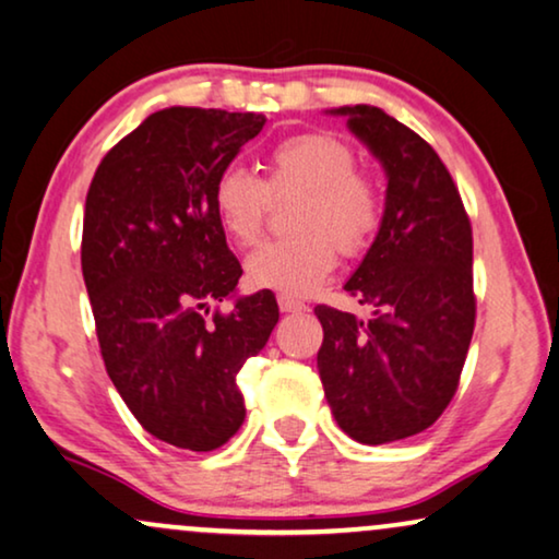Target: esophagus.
<instances>
[{
    "mask_svg": "<svg viewBox=\"0 0 559 559\" xmlns=\"http://www.w3.org/2000/svg\"><path fill=\"white\" fill-rule=\"evenodd\" d=\"M278 309L286 311V314H294V311L307 309V304H301L299 299H294V296L288 294H278Z\"/></svg>",
    "mask_w": 559,
    "mask_h": 559,
    "instance_id": "esophagus-1",
    "label": "esophagus"
}]
</instances>
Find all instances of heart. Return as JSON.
I'll use <instances>...</instances> for the list:
<instances>
[{"label": "heart", "mask_w": 559, "mask_h": 559, "mask_svg": "<svg viewBox=\"0 0 559 559\" xmlns=\"http://www.w3.org/2000/svg\"><path fill=\"white\" fill-rule=\"evenodd\" d=\"M265 181L245 168H225L214 181L212 204L219 227L237 245L263 233L271 193L301 191L294 225L299 235L271 240L245 263L258 288L304 296L337 265V250L355 255L381 225L383 202L373 178L355 168V155L326 132H301L265 153Z\"/></svg>", "instance_id": "heart-1"}]
</instances>
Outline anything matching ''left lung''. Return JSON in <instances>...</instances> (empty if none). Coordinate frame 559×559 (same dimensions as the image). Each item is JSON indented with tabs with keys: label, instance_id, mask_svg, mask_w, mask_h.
<instances>
[{
	"label": "left lung",
	"instance_id": "8db88e82",
	"mask_svg": "<svg viewBox=\"0 0 559 559\" xmlns=\"http://www.w3.org/2000/svg\"><path fill=\"white\" fill-rule=\"evenodd\" d=\"M389 178L381 227L345 284L373 317L317 307V368L340 429L362 444L406 440L455 396L475 326L473 229L427 140L370 104L330 109Z\"/></svg>",
	"mask_w": 559,
	"mask_h": 559
}]
</instances>
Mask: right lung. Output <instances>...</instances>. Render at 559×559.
<instances>
[{
	"mask_svg": "<svg viewBox=\"0 0 559 559\" xmlns=\"http://www.w3.org/2000/svg\"><path fill=\"white\" fill-rule=\"evenodd\" d=\"M255 111H155L104 155L86 193L81 271L104 366L135 419L191 452L225 444L245 421L237 373L278 322L271 292L237 296L212 191L263 130ZM236 299L206 320L210 300Z\"/></svg>",
	"mask_w": 559,
	"mask_h": 559,
	"instance_id": "add662e5",
	"label": "right lung"
}]
</instances>
